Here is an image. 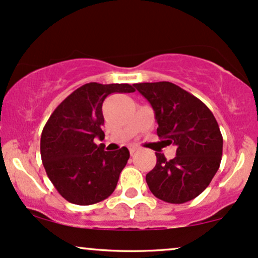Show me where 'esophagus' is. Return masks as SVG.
Segmentation results:
<instances>
[{
  "label": "esophagus",
  "mask_w": 258,
  "mask_h": 258,
  "mask_svg": "<svg viewBox=\"0 0 258 258\" xmlns=\"http://www.w3.org/2000/svg\"><path fill=\"white\" fill-rule=\"evenodd\" d=\"M137 150H138L137 147H131V148H130V154H131V155H133V154L137 152Z\"/></svg>",
  "instance_id": "1"
}]
</instances>
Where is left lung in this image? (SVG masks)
<instances>
[{
	"label": "left lung",
	"instance_id": "1",
	"mask_svg": "<svg viewBox=\"0 0 258 258\" xmlns=\"http://www.w3.org/2000/svg\"><path fill=\"white\" fill-rule=\"evenodd\" d=\"M133 86L153 106L159 138L177 147L172 160L156 153L155 167L146 177L150 191L170 204L193 200L220 168L223 138L214 114L200 99L172 82Z\"/></svg>",
	"mask_w": 258,
	"mask_h": 258
}]
</instances>
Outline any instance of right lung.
I'll return each mask as SVG.
<instances>
[{"mask_svg":"<svg viewBox=\"0 0 258 258\" xmlns=\"http://www.w3.org/2000/svg\"><path fill=\"white\" fill-rule=\"evenodd\" d=\"M128 84H86L52 112L41 135V159L47 176L69 203L92 205L110 197L130 152H105L102 105L111 93H131Z\"/></svg>","mask_w":258,"mask_h":258,"instance_id":"obj_1","label":"right lung"}]
</instances>
